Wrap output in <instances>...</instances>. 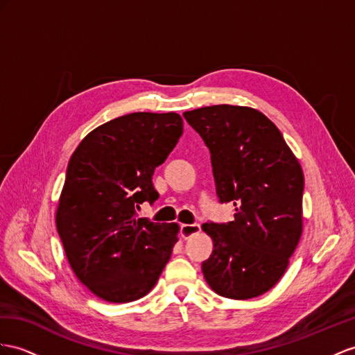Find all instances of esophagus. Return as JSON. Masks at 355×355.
<instances>
[{"mask_svg": "<svg viewBox=\"0 0 355 355\" xmlns=\"http://www.w3.org/2000/svg\"><path fill=\"white\" fill-rule=\"evenodd\" d=\"M199 231H201V226H199L198 223H193V225H187V223H184V225H181V228H180L181 237H183V239L192 237L193 234H198Z\"/></svg>", "mask_w": 355, "mask_h": 355, "instance_id": "obj_1", "label": "esophagus"}]
</instances>
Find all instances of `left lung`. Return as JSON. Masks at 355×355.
<instances>
[{"label":"left lung","instance_id":"8db88e82","mask_svg":"<svg viewBox=\"0 0 355 355\" xmlns=\"http://www.w3.org/2000/svg\"><path fill=\"white\" fill-rule=\"evenodd\" d=\"M183 115L211 153L220 202L235 207L232 222L202 225L213 240L204 277L226 298L262 295L284 276L302 237L303 169L258 109L214 105Z\"/></svg>","mask_w":355,"mask_h":355}]
</instances>
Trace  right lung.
<instances>
[{"label":"right lung","mask_w":355,"mask_h":355,"mask_svg":"<svg viewBox=\"0 0 355 355\" xmlns=\"http://www.w3.org/2000/svg\"><path fill=\"white\" fill-rule=\"evenodd\" d=\"M181 135L177 112H133L98 125L71 154L57 231L76 277L105 302L147 295L168 264L178 225L150 222L136 210L159 198L154 169Z\"/></svg>","instance_id":"1"}]
</instances>
